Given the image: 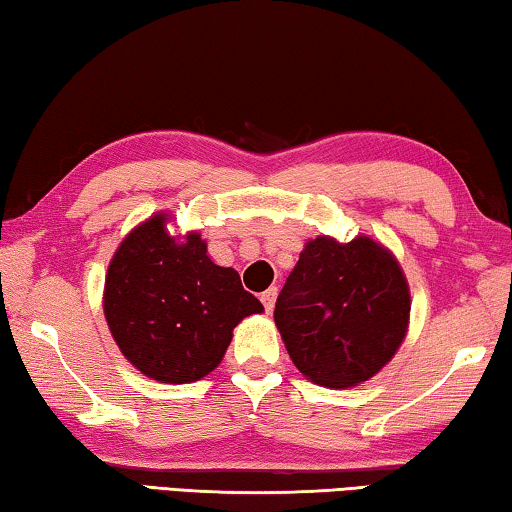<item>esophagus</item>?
<instances>
[{
	"label": "esophagus",
	"instance_id": "34e87169",
	"mask_svg": "<svg viewBox=\"0 0 512 512\" xmlns=\"http://www.w3.org/2000/svg\"><path fill=\"white\" fill-rule=\"evenodd\" d=\"M275 298H278V287H269L262 294V303H264V310L266 312H273V305H275Z\"/></svg>",
	"mask_w": 512,
	"mask_h": 512
}]
</instances>
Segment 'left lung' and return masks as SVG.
I'll use <instances>...</instances> for the list:
<instances>
[{
	"label": "left lung",
	"mask_w": 512,
	"mask_h": 512,
	"mask_svg": "<svg viewBox=\"0 0 512 512\" xmlns=\"http://www.w3.org/2000/svg\"><path fill=\"white\" fill-rule=\"evenodd\" d=\"M296 369L323 387H353L394 358L408 332L410 287L371 237L305 243L273 312Z\"/></svg>",
	"instance_id": "8db88e82"
}]
</instances>
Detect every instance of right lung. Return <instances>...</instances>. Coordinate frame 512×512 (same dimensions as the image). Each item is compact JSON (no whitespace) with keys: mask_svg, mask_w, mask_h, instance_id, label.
Returning a JSON list of instances; mask_svg holds the SVG:
<instances>
[{"mask_svg":"<svg viewBox=\"0 0 512 512\" xmlns=\"http://www.w3.org/2000/svg\"><path fill=\"white\" fill-rule=\"evenodd\" d=\"M166 223L154 214L118 246L104 280V319L143 376L184 385L214 371L237 323L264 307L237 271L212 262L198 232L180 241Z\"/></svg>","mask_w":512,"mask_h":512,"instance_id":"obj_1","label":"right lung"}]
</instances>
